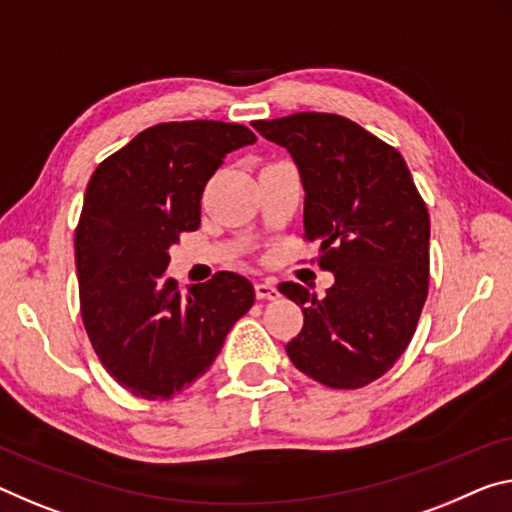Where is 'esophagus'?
<instances>
[{
  "label": "esophagus",
  "instance_id": "34e87169",
  "mask_svg": "<svg viewBox=\"0 0 512 512\" xmlns=\"http://www.w3.org/2000/svg\"><path fill=\"white\" fill-rule=\"evenodd\" d=\"M255 296L259 300H278L280 291L271 280H264V282H257V285H255Z\"/></svg>",
  "mask_w": 512,
  "mask_h": 512
}]
</instances>
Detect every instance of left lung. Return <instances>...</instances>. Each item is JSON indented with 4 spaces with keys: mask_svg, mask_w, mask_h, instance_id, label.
<instances>
[{
    "mask_svg": "<svg viewBox=\"0 0 512 512\" xmlns=\"http://www.w3.org/2000/svg\"><path fill=\"white\" fill-rule=\"evenodd\" d=\"M253 127L294 157L303 239L319 243V266L335 275L323 298L296 282L278 287L305 316L289 360L326 387L369 385L408 348L426 303V202L399 150L344 116L305 111Z\"/></svg>",
    "mask_w": 512,
    "mask_h": 512,
    "instance_id": "obj_1",
    "label": "left lung"
}]
</instances>
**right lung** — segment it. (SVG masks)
<instances>
[{"instance_id":"1","label":"right lung","mask_w":512,"mask_h":512,"mask_svg":"<svg viewBox=\"0 0 512 512\" xmlns=\"http://www.w3.org/2000/svg\"><path fill=\"white\" fill-rule=\"evenodd\" d=\"M248 127L184 120L143 129L95 168L75 230L81 321L102 367L139 399H173L221 353L255 303L239 273L218 271L182 294L168 248L200 225L207 182Z\"/></svg>"}]
</instances>
